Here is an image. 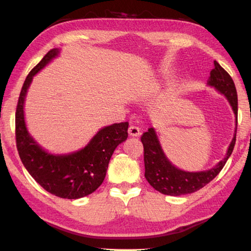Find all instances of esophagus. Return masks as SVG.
I'll return each instance as SVG.
<instances>
[{
	"label": "esophagus",
	"instance_id": "esophagus-1",
	"mask_svg": "<svg viewBox=\"0 0 251 251\" xmlns=\"http://www.w3.org/2000/svg\"><path fill=\"white\" fill-rule=\"evenodd\" d=\"M128 134L129 136H131V137H138V136L141 135V129H139V127L137 126L131 125L128 128Z\"/></svg>",
	"mask_w": 251,
	"mask_h": 251
}]
</instances>
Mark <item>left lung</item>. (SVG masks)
Masks as SVG:
<instances>
[{
	"mask_svg": "<svg viewBox=\"0 0 251 251\" xmlns=\"http://www.w3.org/2000/svg\"><path fill=\"white\" fill-rule=\"evenodd\" d=\"M215 67L210 71V76L207 85L214 87L216 91L226 97L231 109L235 114L236 127L232 141L229 144L224 159L210 169L201 172H187L176 167L167 158L161 148L158 136L154 127H151L142 136L144 146V163H145V178L150 185L157 192L169 196H180V195L192 194L197 192L208 182H210L224 168L225 164L230 157L236 143L237 133V116H238V97L235 83L226 71L214 62Z\"/></svg>",
	"mask_w": 251,
	"mask_h": 251,
	"instance_id": "1",
	"label": "left lung"
}]
</instances>
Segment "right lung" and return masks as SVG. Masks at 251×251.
Returning a JSON list of instances; mask_svg holds the SVG:
<instances>
[{
    "instance_id": "right-lung-1",
    "label": "right lung",
    "mask_w": 251,
    "mask_h": 251,
    "mask_svg": "<svg viewBox=\"0 0 251 251\" xmlns=\"http://www.w3.org/2000/svg\"><path fill=\"white\" fill-rule=\"evenodd\" d=\"M59 52L61 49L50 50L25 79L15 114L16 146L24 167L46 192L61 198L78 199L94 193L104 181L114 151L128 137V122L103 127L86 146L69 154L50 152L32 137L24 117L27 91L34 76Z\"/></svg>"
}]
</instances>
